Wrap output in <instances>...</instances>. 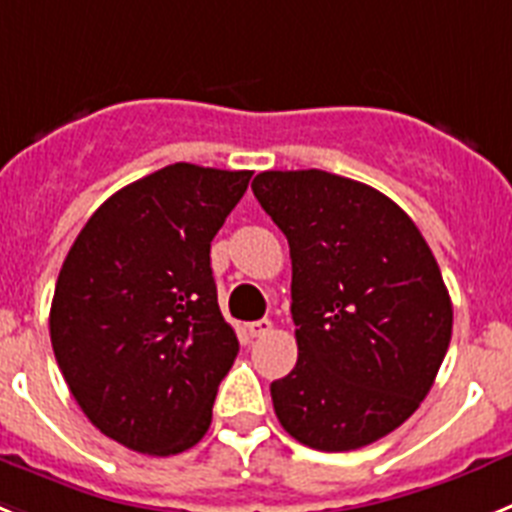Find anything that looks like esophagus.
<instances>
[{"mask_svg":"<svg viewBox=\"0 0 512 512\" xmlns=\"http://www.w3.org/2000/svg\"><path fill=\"white\" fill-rule=\"evenodd\" d=\"M247 332H250L252 337H265L273 332V322H270V319H257V322L247 324Z\"/></svg>","mask_w":512,"mask_h":512,"instance_id":"esophagus-1","label":"esophagus"}]
</instances>
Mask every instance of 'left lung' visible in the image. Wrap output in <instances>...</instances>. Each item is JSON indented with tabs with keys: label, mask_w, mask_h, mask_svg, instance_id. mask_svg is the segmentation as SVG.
I'll return each instance as SVG.
<instances>
[{
	"label": "left lung",
	"mask_w": 512,
	"mask_h": 512,
	"mask_svg": "<svg viewBox=\"0 0 512 512\" xmlns=\"http://www.w3.org/2000/svg\"><path fill=\"white\" fill-rule=\"evenodd\" d=\"M252 193L291 247L299 361L270 384L275 415L317 451L379 441L428 397L451 342L428 242L391 198L350 177L270 170Z\"/></svg>",
	"instance_id": "left-lung-1"
}]
</instances>
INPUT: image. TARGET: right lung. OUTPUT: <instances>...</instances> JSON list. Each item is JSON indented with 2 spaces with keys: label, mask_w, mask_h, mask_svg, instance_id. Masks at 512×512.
<instances>
[{
  "label": "right lung",
  "mask_w": 512,
  "mask_h": 512,
  "mask_svg": "<svg viewBox=\"0 0 512 512\" xmlns=\"http://www.w3.org/2000/svg\"><path fill=\"white\" fill-rule=\"evenodd\" d=\"M252 172L177 162L121 188L79 231L51 304V345L100 433L172 456L211 425L239 353L221 317L211 242Z\"/></svg>",
  "instance_id": "add662e5"
}]
</instances>
